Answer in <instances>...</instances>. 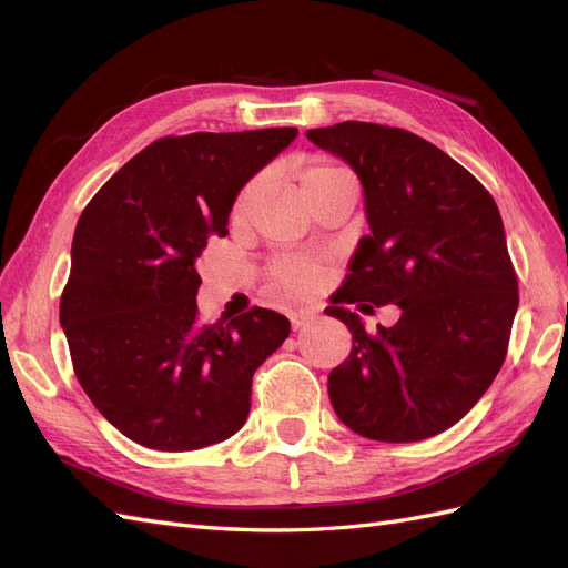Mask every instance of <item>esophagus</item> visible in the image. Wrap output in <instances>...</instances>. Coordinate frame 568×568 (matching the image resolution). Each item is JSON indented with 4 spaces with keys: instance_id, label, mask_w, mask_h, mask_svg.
<instances>
[{
    "instance_id": "esophagus-1",
    "label": "esophagus",
    "mask_w": 568,
    "mask_h": 568,
    "mask_svg": "<svg viewBox=\"0 0 568 568\" xmlns=\"http://www.w3.org/2000/svg\"><path fill=\"white\" fill-rule=\"evenodd\" d=\"M313 317H315L313 311H305V307H301V311L291 313L288 320H291V326H294V329H303L307 322H313Z\"/></svg>"
}]
</instances>
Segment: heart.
I'll use <instances>...</instances> for the list:
<instances>
[{
    "label": "heart",
    "mask_w": 568,
    "mask_h": 568,
    "mask_svg": "<svg viewBox=\"0 0 568 568\" xmlns=\"http://www.w3.org/2000/svg\"><path fill=\"white\" fill-rule=\"evenodd\" d=\"M343 175H348L346 170H341L332 163L311 161L307 165H303L301 173H298L301 194H305L307 189H311L317 182H322V180L343 178ZM257 189H261V182H257V180L251 182L244 189L242 196H239V201H236V209H234L236 215H244L248 211V205L253 203ZM317 274H320L317 265L311 263V261H301V257H286V261H280L272 270L274 284H277L282 291H288V294H303V291H307L317 282Z\"/></svg>",
    "instance_id": "heart-1"
}]
</instances>
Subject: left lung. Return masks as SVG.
<instances>
[{
  "label": "left lung",
  "instance_id": "8db88e82",
  "mask_svg": "<svg viewBox=\"0 0 568 568\" xmlns=\"http://www.w3.org/2000/svg\"><path fill=\"white\" fill-rule=\"evenodd\" d=\"M305 136L363 184L369 234L336 303L403 311L369 336L357 313L326 307L353 334L329 372L334 412L372 440L432 438L478 403L507 353L519 294L500 211L469 170L407 130L346 120Z\"/></svg>",
  "mask_w": 568,
  "mask_h": 568
}]
</instances>
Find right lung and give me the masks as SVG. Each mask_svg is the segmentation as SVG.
Here are the masks:
<instances>
[{
	"label": "right lung",
	"mask_w": 568,
	"mask_h": 568,
	"mask_svg": "<svg viewBox=\"0 0 568 568\" xmlns=\"http://www.w3.org/2000/svg\"><path fill=\"white\" fill-rule=\"evenodd\" d=\"M296 128L163 136L130 159L82 211L61 326L75 376L120 434L182 453L227 440L251 409L255 369L291 332L253 307L201 326L196 257L246 182Z\"/></svg>",
	"instance_id": "right-lung-1"
}]
</instances>
